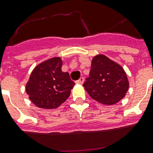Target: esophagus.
Segmentation results:
<instances>
[{
    "instance_id": "obj_1",
    "label": "esophagus",
    "mask_w": 153,
    "mask_h": 153,
    "mask_svg": "<svg viewBox=\"0 0 153 153\" xmlns=\"http://www.w3.org/2000/svg\"><path fill=\"white\" fill-rule=\"evenodd\" d=\"M83 82H84V78H82V77H81L80 79L78 80V81H76V83L78 84H82L83 83Z\"/></svg>"
}]
</instances>
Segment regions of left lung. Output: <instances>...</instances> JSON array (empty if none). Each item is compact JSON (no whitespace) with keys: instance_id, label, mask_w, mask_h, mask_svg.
Instances as JSON below:
<instances>
[{"instance_id":"left-lung-1","label":"left lung","mask_w":153,"mask_h":153,"mask_svg":"<svg viewBox=\"0 0 153 153\" xmlns=\"http://www.w3.org/2000/svg\"><path fill=\"white\" fill-rule=\"evenodd\" d=\"M83 86L94 100L111 105L125 98L129 83L121 65L105 55H97L92 59L90 77Z\"/></svg>"}]
</instances>
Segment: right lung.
I'll return each mask as SVG.
<instances>
[{"label": "right lung", "mask_w": 153, "mask_h": 153, "mask_svg": "<svg viewBox=\"0 0 153 153\" xmlns=\"http://www.w3.org/2000/svg\"><path fill=\"white\" fill-rule=\"evenodd\" d=\"M60 57L45 60L35 67L26 83L25 91L31 102L42 109H55L71 94L74 82L68 72L62 71Z\"/></svg>", "instance_id": "1"}]
</instances>
